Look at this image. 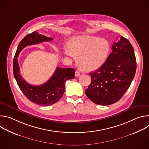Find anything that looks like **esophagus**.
I'll list each match as a JSON object with an SVG mask.
<instances>
[{
    "mask_svg": "<svg viewBox=\"0 0 149 149\" xmlns=\"http://www.w3.org/2000/svg\"><path fill=\"white\" fill-rule=\"evenodd\" d=\"M80 75V72L78 71H75V76L76 77H78V76H79Z\"/></svg>",
    "mask_w": 149,
    "mask_h": 149,
    "instance_id": "esophagus-1",
    "label": "esophagus"
}]
</instances>
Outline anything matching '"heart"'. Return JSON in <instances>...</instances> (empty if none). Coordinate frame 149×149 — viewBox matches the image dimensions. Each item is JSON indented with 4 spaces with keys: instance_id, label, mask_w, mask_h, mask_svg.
<instances>
[{
    "instance_id": "b5f03b06",
    "label": "heart",
    "mask_w": 149,
    "mask_h": 149,
    "mask_svg": "<svg viewBox=\"0 0 149 149\" xmlns=\"http://www.w3.org/2000/svg\"><path fill=\"white\" fill-rule=\"evenodd\" d=\"M111 50L110 42L99 37L88 35L75 36L63 49L66 55L78 56L80 68L87 72L100 68L107 59Z\"/></svg>"
}]
</instances>
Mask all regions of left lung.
Masks as SVG:
<instances>
[{
	"label": "left lung",
	"instance_id": "left-lung-1",
	"mask_svg": "<svg viewBox=\"0 0 149 149\" xmlns=\"http://www.w3.org/2000/svg\"><path fill=\"white\" fill-rule=\"evenodd\" d=\"M136 71L133 47L121 36L112 47V52L104 64L90 73L91 84L86 90L88 98L98 105H109L117 102L130 86Z\"/></svg>",
	"mask_w": 149,
	"mask_h": 149
}]
</instances>
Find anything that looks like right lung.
Segmentation results:
<instances>
[{
  "label": "right lung",
  "mask_w": 149,
  "mask_h": 149,
  "mask_svg": "<svg viewBox=\"0 0 149 149\" xmlns=\"http://www.w3.org/2000/svg\"><path fill=\"white\" fill-rule=\"evenodd\" d=\"M52 40V38L36 32L27 35L19 42L13 62V75L19 87L29 101L41 105H51L59 100L65 92V82L74 78L75 70L74 68L57 67L52 76L45 84L40 86H32L20 75L17 57L25 47Z\"/></svg>",
  "instance_id": "obj_1"
}]
</instances>
